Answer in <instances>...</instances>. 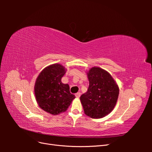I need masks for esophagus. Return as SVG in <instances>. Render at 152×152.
Here are the masks:
<instances>
[{
  "label": "esophagus",
  "instance_id": "obj_1",
  "mask_svg": "<svg viewBox=\"0 0 152 152\" xmlns=\"http://www.w3.org/2000/svg\"><path fill=\"white\" fill-rule=\"evenodd\" d=\"M80 95H81V93H76V94H75V96H76V98H80Z\"/></svg>",
  "mask_w": 152,
  "mask_h": 152
}]
</instances>
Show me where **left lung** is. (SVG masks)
I'll use <instances>...</instances> for the list:
<instances>
[{"label": "left lung", "instance_id": "1", "mask_svg": "<svg viewBox=\"0 0 152 152\" xmlns=\"http://www.w3.org/2000/svg\"><path fill=\"white\" fill-rule=\"evenodd\" d=\"M87 77L88 89L80 98L84 113L93 118L105 117L116 104L118 87L111 75L99 67L91 68Z\"/></svg>", "mask_w": 152, "mask_h": 152}]
</instances>
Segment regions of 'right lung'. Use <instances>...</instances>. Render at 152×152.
Returning <instances> with one entry per match:
<instances>
[{"label":"right lung","instance_id":"add662e5","mask_svg":"<svg viewBox=\"0 0 152 152\" xmlns=\"http://www.w3.org/2000/svg\"><path fill=\"white\" fill-rule=\"evenodd\" d=\"M65 67L56 63L40 72L35 84V95L39 106L50 114L65 112L75 95L71 94L68 84L61 82L65 73Z\"/></svg>","mask_w":152,"mask_h":152}]
</instances>
